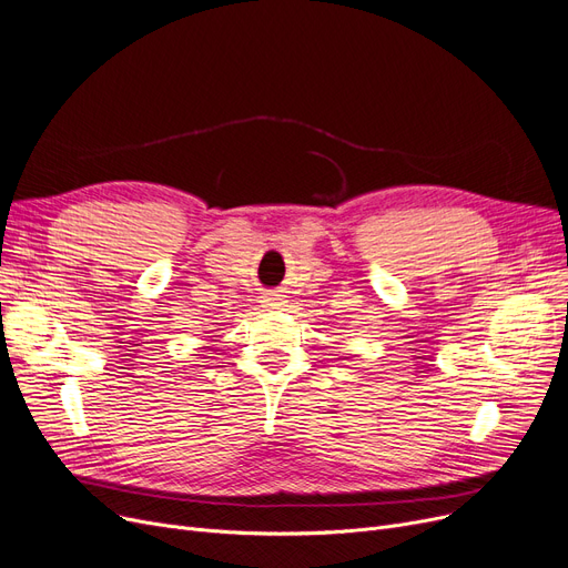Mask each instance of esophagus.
<instances>
[{"mask_svg":"<svg viewBox=\"0 0 568 568\" xmlns=\"http://www.w3.org/2000/svg\"><path fill=\"white\" fill-rule=\"evenodd\" d=\"M285 302H283V297L278 295V292H268V295H264L262 297V308H266V311H276V308H281Z\"/></svg>","mask_w":568,"mask_h":568,"instance_id":"1","label":"esophagus"}]
</instances>
